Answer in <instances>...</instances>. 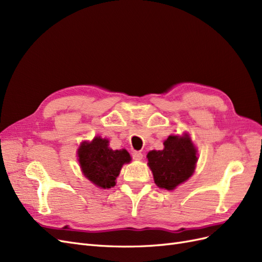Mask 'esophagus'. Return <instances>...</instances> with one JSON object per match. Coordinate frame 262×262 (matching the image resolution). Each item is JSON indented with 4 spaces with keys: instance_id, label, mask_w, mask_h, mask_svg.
<instances>
[{
    "instance_id": "esophagus-1",
    "label": "esophagus",
    "mask_w": 262,
    "mask_h": 262,
    "mask_svg": "<svg viewBox=\"0 0 262 262\" xmlns=\"http://www.w3.org/2000/svg\"><path fill=\"white\" fill-rule=\"evenodd\" d=\"M132 157L134 158V160L141 161L142 158H143V154H142L141 152H138V150H133V152H132Z\"/></svg>"
}]
</instances>
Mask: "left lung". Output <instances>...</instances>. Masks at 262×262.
Wrapping results in <instances>:
<instances>
[{
    "mask_svg": "<svg viewBox=\"0 0 262 262\" xmlns=\"http://www.w3.org/2000/svg\"><path fill=\"white\" fill-rule=\"evenodd\" d=\"M164 146L163 150L147 154L148 166L157 187L172 190L191 177L198 160L196 149L187 136H170Z\"/></svg>",
    "mask_w": 262,
    "mask_h": 262,
    "instance_id": "obj_1",
    "label": "left lung"
}]
</instances>
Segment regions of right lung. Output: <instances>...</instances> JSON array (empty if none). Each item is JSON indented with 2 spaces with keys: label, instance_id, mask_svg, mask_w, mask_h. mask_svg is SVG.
Returning <instances> with one entry per match:
<instances>
[{
  "label": "right lung",
  "instance_id": "add662e5",
  "mask_svg": "<svg viewBox=\"0 0 262 262\" xmlns=\"http://www.w3.org/2000/svg\"><path fill=\"white\" fill-rule=\"evenodd\" d=\"M78 157L86 178L104 189L116 185L122 165L131 161L125 149L109 148L108 141L101 138H95L91 143H83L78 148Z\"/></svg>",
  "mask_w": 262,
  "mask_h": 262
}]
</instances>
